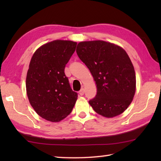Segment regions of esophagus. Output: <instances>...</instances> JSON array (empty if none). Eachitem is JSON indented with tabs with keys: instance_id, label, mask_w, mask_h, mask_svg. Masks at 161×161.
I'll use <instances>...</instances> for the list:
<instances>
[{
	"instance_id": "obj_1",
	"label": "esophagus",
	"mask_w": 161,
	"mask_h": 161,
	"mask_svg": "<svg viewBox=\"0 0 161 161\" xmlns=\"http://www.w3.org/2000/svg\"><path fill=\"white\" fill-rule=\"evenodd\" d=\"M79 93H80V95H84V88H81V89L80 91V92H79Z\"/></svg>"
}]
</instances>
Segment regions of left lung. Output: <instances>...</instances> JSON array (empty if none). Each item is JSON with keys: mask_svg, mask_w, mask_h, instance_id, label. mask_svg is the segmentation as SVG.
Here are the masks:
<instances>
[{"mask_svg": "<svg viewBox=\"0 0 161 161\" xmlns=\"http://www.w3.org/2000/svg\"><path fill=\"white\" fill-rule=\"evenodd\" d=\"M76 52L88 67L97 85V94L89 100L94 111L104 117L122 114L136 92V74L125 50L104 41L78 43Z\"/></svg>", "mask_w": 161, "mask_h": 161, "instance_id": "obj_1", "label": "left lung"}]
</instances>
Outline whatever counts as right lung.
Returning a JSON list of instances; mask_svg holds the SVG:
<instances>
[{
	"mask_svg": "<svg viewBox=\"0 0 161 161\" xmlns=\"http://www.w3.org/2000/svg\"><path fill=\"white\" fill-rule=\"evenodd\" d=\"M77 43L55 40L36 50L26 77L30 103L36 114L51 122H59L69 115L77 99L64 73Z\"/></svg>",
	"mask_w": 161,
	"mask_h": 161,
	"instance_id": "add662e5",
	"label": "right lung"
}]
</instances>
